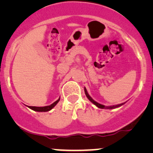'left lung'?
I'll list each match as a JSON object with an SVG mask.
<instances>
[{"label": "left lung", "instance_id": "8db88e82", "mask_svg": "<svg viewBox=\"0 0 153 153\" xmlns=\"http://www.w3.org/2000/svg\"><path fill=\"white\" fill-rule=\"evenodd\" d=\"M84 91H85V94H86V97H87L88 99H89V101H91V102L93 103V104H95V106H98V108H101V109H114V108L118 107V106H121V105H123V104H124V103H123V104H118V105H115V106H104V105H102V104H98V103H97L96 101H94V100L92 99V98H91L90 96H89V94L87 93V92H86V89H84Z\"/></svg>", "mask_w": 153, "mask_h": 153}]
</instances>
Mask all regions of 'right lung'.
Listing matches in <instances>:
<instances>
[{
  "instance_id": "add662e5",
  "label": "right lung",
  "mask_w": 153,
  "mask_h": 153,
  "mask_svg": "<svg viewBox=\"0 0 153 153\" xmlns=\"http://www.w3.org/2000/svg\"><path fill=\"white\" fill-rule=\"evenodd\" d=\"M59 101H60V98L58 100H57L56 101H55L53 104H52L51 105H49V106H41V107H40V106H29V107L30 108V109H33V110L37 111V112H47V111H49L50 109H52L54 106L58 104V102Z\"/></svg>"
}]
</instances>
